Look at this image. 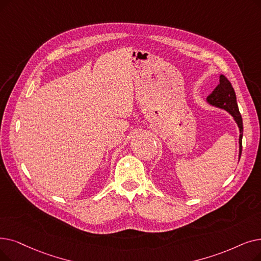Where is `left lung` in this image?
Here are the masks:
<instances>
[{"label": "left lung", "mask_w": 261, "mask_h": 261, "mask_svg": "<svg viewBox=\"0 0 261 261\" xmlns=\"http://www.w3.org/2000/svg\"><path fill=\"white\" fill-rule=\"evenodd\" d=\"M207 101L214 107H218L220 109H224L230 113L231 116L234 118L238 127L240 130V137H239V145H240V152L239 156H241L242 152V137H243V122L242 117L238 108L237 98L234 94V89L231 83L228 81V79L225 75L221 74L220 76V84L214 88L213 92L207 97Z\"/></svg>", "instance_id": "1"}]
</instances>
